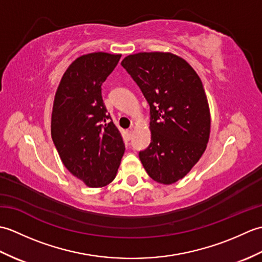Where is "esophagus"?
<instances>
[{
    "mask_svg": "<svg viewBox=\"0 0 262 262\" xmlns=\"http://www.w3.org/2000/svg\"><path fill=\"white\" fill-rule=\"evenodd\" d=\"M127 136H128V140H130L132 136H133V129L130 128V129L127 130Z\"/></svg>",
    "mask_w": 262,
    "mask_h": 262,
    "instance_id": "obj_1",
    "label": "esophagus"
}]
</instances>
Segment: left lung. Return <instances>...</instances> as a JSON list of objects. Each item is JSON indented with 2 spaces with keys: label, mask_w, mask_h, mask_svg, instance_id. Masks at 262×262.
Masks as SVG:
<instances>
[{
  "label": "left lung",
  "mask_w": 262,
  "mask_h": 262,
  "mask_svg": "<svg viewBox=\"0 0 262 262\" xmlns=\"http://www.w3.org/2000/svg\"><path fill=\"white\" fill-rule=\"evenodd\" d=\"M121 66L140 86L149 105L151 143L140 152L147 174L171 185L202 158L210 115L202 80L185 59L171 53H138Z\"/></svg>",
  "instance_id": "obj_1"
}]
</instances>
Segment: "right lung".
<instances>
[{
  "label": "right lung",
  "mask_w": 262,
  "mask_h": 262,
  "mask_svg": "<svg viewBox=\"0 0 262 262\" xmlns=\"http://www.w3.org/2000/svg\"><path fill=\"white\" fill-rule=\"evenodd\" d=\"M121 55L92 53L66 70L55 94L52 138L65 168L91 188L115 179L125 152L118 128L107 114L101 85Z\"/></svg>",
  "instance_id": "1"
}]
</instances>
